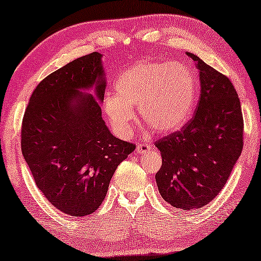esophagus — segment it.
<instances>
[{"instance_id":"esophagus-1","label":"esophagus","mask_w":261,"mask_h":261,"mask_svg":"<svg viewBox=\"0 0 261 261\" xmlns=\"http://www.w3.org/2000/svg\"><path fill=\"white\" fill-rule=\"evenodd\" d=\"M149 150H151V145H150V144H145V143L138 144L137 147H136V151H137V153H139V154L145 153Z\"/></svg>"}]
</instances>
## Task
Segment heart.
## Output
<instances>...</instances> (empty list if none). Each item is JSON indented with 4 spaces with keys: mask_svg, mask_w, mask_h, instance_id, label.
<instances>
[{
    "mask_svg": "<svg viewBox=\"0 0 261 261\" xmlns=\"http://www.w3.org/2000/svg\"><path fill=\"white\" fill-rule=\"evenodd\" d=\"M115 91L104 97L103 110L116 134L130 135L134 108L155 131L170 134L191 117L197 82L192 70L180 62L142 61L118 77Z\"/></svg>",
    "mask_w": 261,
    "mask_h": 261,
    "instance_id": "b5f03b06",
    "label": "heart"
}]
</instances>
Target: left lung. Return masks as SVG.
Instances as JSON below:
<instances>
[{"label":"left lung","instance_id":"1","mask_svg":"<svg viewBox=\"0 0 261 261\" xmlns=\"http://www.w3.org/2000/svg\"><path fill=\"white\" fill-rule=\"evenodd\" d=\"M200 97L192 119L180 131L154 143L163 164L155 173L159 193L181 210H197L218 196L243 150L244 120L234 87L194 54Z\"/></svg>","mask_w":261,"mask_h":261}]
</instances>
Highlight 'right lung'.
<instances>
[{
	"instance_id": "1",
	"label": "right lung",
	"mask_w": 261,
	"mask_h": 261,
	"mask_svg": "<svg viewBox=\"0 0 261 261\" xmlns=\"http://www.w3.org/2000/svg\"><path fill=\"white\" fill-rule=\"evenodd\" d=\"M102 56L89 54L46 76L22 122V153L37 188L50 204L73 217L99 207L117 166L136 149L116 138L102 118Z\"/></svg>"
}]
</instances>
